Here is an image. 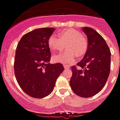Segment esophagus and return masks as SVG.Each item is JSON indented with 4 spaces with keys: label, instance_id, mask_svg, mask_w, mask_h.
Segmentation results:
<instances>
[{
    "label": "esophagus",
    "instance_id": "esophagus-1",
    "mask_svg": "<svg viewBox=\"0 0 120 120\" xmlns=\"http://www.w3.org/2000/svg\"><path fill=\"white\" fill-rule=\"evenodd\" d=\"M64 68H65V69H68V68H70L69 66L67 65H64Z\"/></svg>",
    "mask_w": 120,
    "mask_h": 120
}]
</instances>
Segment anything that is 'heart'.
<instances>
[{
  "label": "heart",
  "mask_w": 120,
  "mask_h": 120,
  "mask_svg": "<svg viewBox=\"0 0 120 120\" xmlns=\"http://www.w3.org/2000/svg\"><path fill=\"white\" fill-rule=\"evenodd\" d=\"M58 37L51 35L48 40V45L53 52H60L64 49L65 44L67 50L64 53L53 57L55 62L69 64L75 61L76 57H82L88 50V42L87 38L82 35L79 31L75 29H68L57 33Z\"/></svg>",
  "instance_id": "1"
}]
</instances>
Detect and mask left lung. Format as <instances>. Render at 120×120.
Listing matches in <instances>:
<instances>
[{
    "instance_id": "8db88e82",
    "label": "left lung",
    "mask_w": 120,
    "mask_h": 120,
    "mask_svg": "<svg viewBox=\"0 0 120 120\" xmlns=\"http://www.w3.org/2000/svg\"><path fill=\"white\" fill-rule=\"evenodd\" d=\"M88 46L84 58L71 67L70 85L74 93L83 98L91 97L104 87L110 73L111 52L107 43L97 31L83 27Z\"/></svg>"
}]
</instances>
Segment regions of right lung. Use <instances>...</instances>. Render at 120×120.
Masks as SVG:
<instances>
[{"instance_id": "right-lung-1", "label": "right lung", "mask_w": 120, "mask_h": 120, "mask_svg": "<svg viewBox=\"0 0 120 120\" xmlns=\"http://www.w3.org/2000/svg\"><path fill=\"white\" fill-rule=\"evenodd\" d=\"M54 30L50 27L35 29L24 35L16 48V80L21 89L33 98H41L50 94L64 70L62 64H49L51 52L48 40Z\"/></svg>"}]
</instances>
